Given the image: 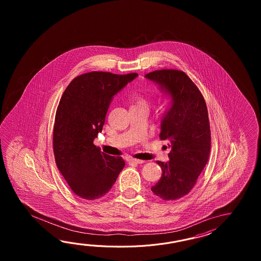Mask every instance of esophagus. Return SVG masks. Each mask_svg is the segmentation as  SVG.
I'll return each instance as SVG.
<instances>
[{
  "instance_id": "esophagus-1",
  "label": "esophagus",
  "mask_w": 261,
  "mask_h": 261,
  "mask_svg": "<svg viewBox=\"0 0 261 261\" xmlns=\"http://www.w3.org/2000/svg\"><path fill=\"white\" fill-rule=\"evenodd\" d=\"M128 163H134V164H142V163H144V161H142V160H137V159H128Z\"/></svg>"
}]
</instances>
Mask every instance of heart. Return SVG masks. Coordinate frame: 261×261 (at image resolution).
Returning a JSON list of instances; mask_svg holds the SVG:
<instances>
[{
  "label": "heart",
  "mask_w": 261,
  "mask_h": 261,
  "mask_svg": "<svg viewBox=\"0 0 261 261\" xmlns=\"http://www.w3.org/2000/svg\"><path fill=\"white\" fill-rule=\"evenodd\" d=\"M150 106V100L144 96H136L133 98L130 108H143L148 110Z\"/></svg>",
  "instance_id": "1"
}]
</instances>
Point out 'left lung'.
Listing matches in <instances>:
<instances>
[{
	"instance_id": "8db88e82",
	"label": "left lung",
	"mask_w": 261,
	"mask_h": 261,
	"mask_svg": "<svg viewBox=\"0 0 261 261\" xmlns=\"http://www.w3.org/2000/svg\"><path fill=\"white\" fill-rule=\"evenodd\" d=\"M145 77L160 84L172 99L160 134L171 147L170 161H156L162 174L151 190L163 200H179L194 188L209 160L211 129L205 100L183 71L162 69Z\"/></svg>"
}]
</instances>
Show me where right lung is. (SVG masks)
Wrapping results in <instances>:
<instances>
[{
	"mask_svg": "<svg viewBox=\"0 0 261 261\" xmlns=\"http://www.w3.org/2000/svg\"><path fill=\"white\" fill-rule=\"evenodd\" d=\"M138 75L90 72L72 79L56 111L53 151L59 171L75 195L100 199L111 189L125 166L93 144L101 133L113 96Z\"/></svg>",
	"mask_w": 261,
	"mask_h": 261,
	"instance_id": "add662e5",
	"label": "right lung"
}]
</instances>
